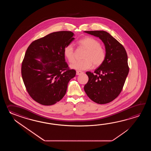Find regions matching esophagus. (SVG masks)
I'll return each mask as SVG.
<instances>
[{
  "instance_id": "34e87169",
  "label": "esophagus",
  "mask_w": 151,
  "mask_h": 151,
  "mask_svg": "<svg viewBox=\"0 0 151 151\" xmlns=\"http://www.w3.org/2000/svg\"><path fill=\"white\" fill-rule=\"evenodd\" d=\"M82 73H83V72H81V71H77V72H76V74L78 75H78H80V74H81Z\"/></svg>"
}]
</instances>
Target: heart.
<instances>
[{
	"label": "heart",
	"mask_w": 151,
	"mask_h": 151,
	"mask_svg": "<svg viewBox=\"0 0 151 151\" xmlns=\"http://www.w3.org/2000/svg\"><path fill=\"white\" fill-rule=\"evenodd\" d=\"M78 43L80 47L87 51L83 55V60L74 62L70 67L78 71H85L92 68L93 65L96 67L101 66L105 61L106 51L100 46V42L96 39L86 37L81 39ZM65 57L70 63L75 60V51L73 45L70 43L65 46L64 48Z\"/></svg>",
	"instance_id": "1"
}]
</instances>
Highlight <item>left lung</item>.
I'll use <instances>...</instances> for the list:
<instances>
[{
    "mask_svg": "<svg viewBox=\"0 0 151 151\" xmlns=\"http://www.w3.org/2000/svg\"><path fill=\"white\" fill-rule=\"evenodd\" d=\"M85 32L99 37L104 43L105 61L94 73L87 72L88 81L84 86L87 96L94 102L105 104L112 101L122 92L129 72L127 55L124 47L108 32Z\"/></svg>",
    "mask_w": 151,
    "mask_h": 151,
    "instance_id": "obj_1",
    "label": "left lung"
}]
</instances>
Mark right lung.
<instances>
[{
    "label": "right lung",
    "instance_id": "add662e5",
    "mask_svg": "<svg viewBox=\"0 0 151 151\" xmlns=\"http://www.w3.org/2000/svg\"><path fill=\"white\" fill-rule=\"evenodd\" d=\"M71 31L53 32L29 45L22 65V76L29 95L39 104L50 106L64 96L76 71L65 61L64 48L74 40ZM41 58L40 62L36 59Z\"/></svg>",
    "mask_w": 151,
    "mask_h": 151
}]
</instances>
